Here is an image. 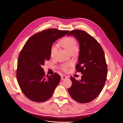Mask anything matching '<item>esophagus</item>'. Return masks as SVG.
<instances>
[{
  "label": "esophagus",
  "mask_w": 123,
  "mask_h": 123,
  "mask_svg": "<svg viewBox=\"0 0 123 123\" xmlns=\"http://www.w3.org/2000/svg\"><path fill=\"white\" fill-rule=\"evenodd\" d=\"M68 78V76H65V75H62V76H61V80H63L66 78Z\"/></svg>",
  "instance_id": "esophagus-1"
}]
</instances>
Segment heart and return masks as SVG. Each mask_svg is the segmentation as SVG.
Listing matches in <instances>:
<instances>
[{"mask_svg":"<svg viewBox=\"0 0 123 123\" xmlns=\"http://www.w3.org/2000/svg\"><path fill=\"white\" fill-rule=\"evenodd\" d=\"M59 44L63 47V48L67 50L69 53L75 52L77 48V43L76 40L71 37H66L63 38L59 42ZM58 49V45H53L50 50L51 57L54 58L57 53ZM70 65L65 64L62 67V69L67 71L69 69Z\"/></svg>","mask_w":123,"mask_h":123,"instance_id":"heart-1","label":"heart"}]
</instances>
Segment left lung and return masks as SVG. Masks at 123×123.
Segmentation results:
<instances>
[{"label": "left lung", "mask_w": 123, "mask_h": 123, "mask_svg": "<svg viewBox=\"0 0 123 123\" xmlns=\"http://www.w3.org/2000/svg\"><path fill=\"white\" fill-rule=\"evenodd\" d=\"M68 35L74 36L79 44L76 68L83 74L79 81L70 77L72 86L68 92L77 102L88 103L99 95L105 86L107 74L105 55L98 42L85 31L73 30Z\"/></svg>", "instance_id": "1"}]
</instances>
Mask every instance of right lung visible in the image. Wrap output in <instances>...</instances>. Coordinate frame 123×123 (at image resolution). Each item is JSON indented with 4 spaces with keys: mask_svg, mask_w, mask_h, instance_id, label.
<instances>
[{
    "mask_svg": "<svg viewBox=\"0 0 123 123\" xmlns=\"http://www.w3.org/2000/svg\"><path fill=\"white\" fill-rule=\"evenodd\" d=\"M69 31L46 30L31 37L23 47L18 60L17 78L22 91L30 100L44 102L53 95L61 77L56 73L45 76L42 67L50 60L54 42Z\"/></svg>",
    "mask_w": 123,
    "mask_h": 123,
    "instance_id": "1",
    "label": "right lung"
}]
</instances>
